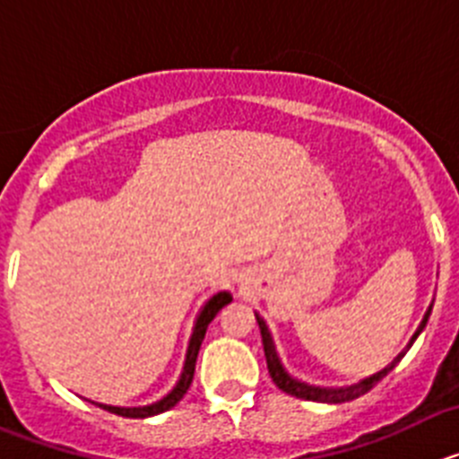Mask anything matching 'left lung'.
Segmentation results:
<instances>
[{"label":"left lung","instance_id":"1","mask_svg":"<svg viewBox=\"0 0 459 459\" xmlns=\"http://www.w3.org/2000/svg\"><path fill=\"white\" fill-rule=\"evenodd\" d=\"M432 306H435V299H432V303H429L428 312L423 315V322L419 324V328H416V333H413L411 340L407 342V347H404V350L400 351V354H397L386 368H381L379 372H375V375H370V377H363V379H359L356 384H350V386H315V384H307V381H301V379H296V377H291L290 372H287V368L282 366V360H280L278 347H275V340L269 331V324L264 322V317H262L259 312H255V317H257L259 331H262V344H264L266 368H269V375H271V379H273L275 386H278L282 393H287V395L301 397V400H310V403L340 404V403H350V400H356V397H360V395H366L368 391H372V388H375L377 384H379V381L384 379V377H386L388 372L397 366V363H400V360H403V356L411 350V344L416 342V338L423 333L425 324H428V319H429V312H432Z\"/></svg>","mask_w":459,"mask_h":459}]
</instances>
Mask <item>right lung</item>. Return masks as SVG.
Masks as SVG:
<instances>
[{
	"mask_svg": "<svg viewBox=\"0 0 459 459\" xmlns=\"http://www.w3.org/2000/svg\"><path fill=\"white\" fill-rule=\"evenodd\" d=\"M232 301V294L230 291H216V294L206 299L204 306L200 307L197 312V317H195L193 324V333L188 338V350H186V359H184V368H181V375L177 379V384L172 386V391L168 395H163L160 400L152 404H142V407H112V404H100L93 403L96 407H103L105 411H112L117 416H126V419H149V416H158V413L169 411L174 404L181 403V397L186 395V391L190 388V381H193L195 375V360H197V354H200L202 340H204L206 326L213 322L218 312L227 306V303Z\"/></svg>",
	"mask_w": 459,
	"mask_h": 459,
	"instance_id": "right-lung-1",
	"label": "right lung"
}]
</instances>
